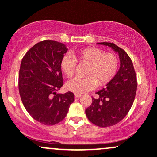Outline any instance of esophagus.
<instances>
[{"label": "esophagus", "instance_id": "34e87169", "mask_svg": "<svg viewBox=\"0 0 157 157\" xmlns=\"http://www.w3.org/2000/svg\"><path fill=\"white\" fill-rule=\"evenodd\" d=\"M74 96H75V97H77V98H80V97H81L82 95L81 94H77V93H75V94H74Z\"/></svg>", "mask_w": 157, "mask_h": 157}]
</instances>
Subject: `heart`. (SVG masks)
<instances>
[{"label": "heart", "mask_w": 157, "mask_h": 157, "mask_svg": "<svg viewBox=\"0 0 157 157\" xmlns=\"http://www.w3.org/2000/svg\"><path fill=\"white\" fill-rule=\"evenodd\" d=\"M77 61L86 64L84 78L75 77L67 83V88L77 94H83L99 85H105L114 78L118 72L119 60L115 54L105 53L102 49L96 47H87L72 52V55H65L61 61V67L67 77L75 74Z\"/></svg>", "instance_id": "heart-1"}]
</instances>
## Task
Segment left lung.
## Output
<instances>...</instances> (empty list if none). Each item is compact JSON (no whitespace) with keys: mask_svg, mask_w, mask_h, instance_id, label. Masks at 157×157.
Instances as JSON below:
<instances>
[{"mask_svg":"<svg viewBox=\"0 0 157 157\" xmlns=\"http://www.w3.org/2000/svg\"><path fill=\"white\" fill-rule=\"evenodd\" d=\"M113 48L119 55L120 68L114 78L100 91L97 99L92 97V104L86 115L99 127L113 126L121 121L131 109L137 92V76L133 63L124 50L112 42H99Z\"/></svg>","mask_w":157,"mask_h":157,"instance_id":"8db88e82","label":"left lung"}]
</instances>
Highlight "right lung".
Returning a JSON list of instances; mask_svg holds the SVG:
<instances>
[{"label": "right lung", "mask_w": 157, "mask_h": 157, "mask_svg": "<svg viewBox=\"0 0 157 157\" xmlns=\"http://www.w3.org/2000/svg\"><path fill=\"white\" fill-rule=\"evenodd\" d=\"M67 51L61 42L42 41L26 52L20 64L19 92L22 102L35 120L45 125L64 120L74 101L72 92L57 93L64 84L61 61Z\"/></svg>", "instance_id": "add662e5"}]
</instances>
